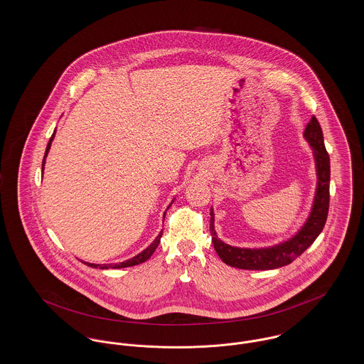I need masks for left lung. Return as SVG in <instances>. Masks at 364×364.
Returning <instances> with one entry per match:
<instances>
[{
	"mask_svg": "<svg viewBox=\"0 0 364 364\" xmlns=\"http://www.w3.org/2000/svg\"><path fill=\"white\" fill-rule=\"evenodd\" d=\"M305 137L314 147L318 168V191L312 213L297 235L290 240L268 249H239L223 243L214 231L213 212H210V234L218 257L228 265L240 269H274L284 267L301 256L319 236L326 224L330 205V156L324 147L323 132L314 115L305 129Z\"/></svg>",
	"mask_w": 364,
	"mask_h": 364,
	"instance_id": "left-lung-1",
	"label": "left lung"
}]
</instances>
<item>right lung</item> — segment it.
Returning <instances> with one entry per match:
<instances>
[{"instance_id":"right-lung-1","label":"right lung","mask_w":364,"mask_h":364,"mask_svg":"<svg viewBox=\"0 0 364 364\" xmlns=\"http://www.w3.org/2000/svg\"><path fill=\"white\" fill-rule=\"evenodd\" d=\"M53 137H55V132H53V134L50 136V139H49V143H48V146H46V150H45V155H43V165H45V158H46V155H48V151L50 149V144H52V140H53ZM171 208V206H169ZM161 236H162V231H161V234L156 236V239L151 243L150 246L146 249V250H143L140 255H137V256L133 257V258H130L128 261H125V262H119V264H114V265H111V264H106V265H99V264H90V262H84L86 264L87 267H92V268H102V269H107V268H127V267H133V265H137V264H141V262H144V261H147L151 256H152V253L155 252V249L158 247V245H159V242H161Z\"/></svg>"}]
</instances>
